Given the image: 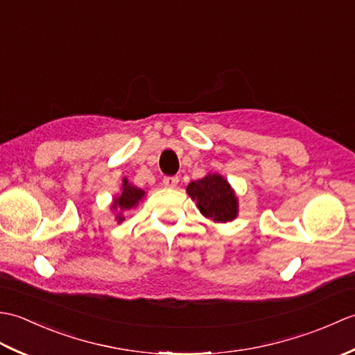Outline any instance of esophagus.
Instances as JSON below:
<instances>
[{"mask_svg": "<svg viewBox=\"0 0 355 355\" xmlns=\"http://www.w3.org/2000/svg\"><path fill=\"white\" fill-rule=\"evenodd\" d=\"M178 184V177H164L163 178V186L169 187V189H173Z\"/></svg>", "mask_w": 355, "mask_h": 355, "instance_id": "34e87169", "label": "esophagus"}]
</instances>
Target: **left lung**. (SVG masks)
I'll use <instances>...</instances> for the list:
<instances>
[{
	"mask_svg": "<svg viewBox=\"0 0 355 355\" xmlns=\"http://www.w3.org/2000/svg\"><path fill=\"white\" fill-rule=\"evenodd\" d=\"M187 195L197 202L201 215L214 223H230L239 214L238 197L221 173H207L187 184Z\"/></svg>",
	"mask_w": 355,
	"mask_h": 355,
	"instance_id": "left-lung-1",
	"label": "left lung"
}]
</instances>
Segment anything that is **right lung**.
<instances>
[{
  "label": "right lung",
  "instance_id": "add662e5",
  "mask_svg": "<svg viewBox=\"0 0 355 355\" xmlns=\"http://www.w3.org/2000/svg\"><path fill=\"white\" fill-rule=\"evenodd\" d=\"M146 192L140 189V187L128 183V180L123 178L122 189L117 193L111 202V212H114V218L117 223H122L125 220V212L131 210L132 207H137L141 200L145 198Z\"/></svg>",
  "mask_w": 355,
  "mask_h": 355
}]
</instances>
